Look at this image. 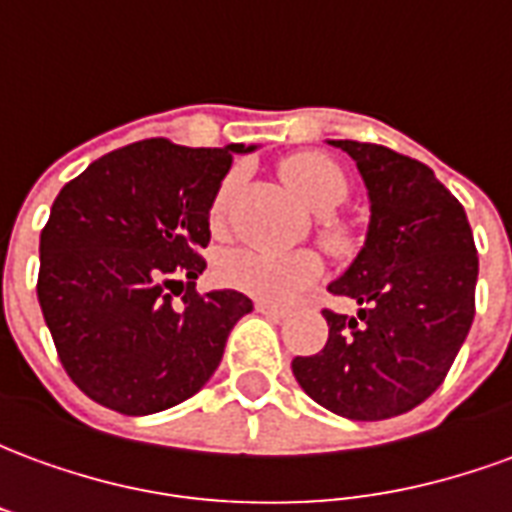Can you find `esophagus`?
Returning <instances> with one entry per match:
<instances>
[{"instance_id": "34e87169", "label": "esophagus", "mask_w": 512, "mask_h": 512, "mask_svg": "<svg viewBox=\"0 0 512 512\" xmlns=\"http://www.w3.org/2000/svg\"><path fill=\"white\" fill-rule=\"evenodd\" d=\"M255 310L260 312V315H268V318H274V321H285L290 312L285 310V307H277V304H268V301H257Z\"/></svg>"}]
</instances>
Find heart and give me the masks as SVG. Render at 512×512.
<instances>
[{"label": "heart", "mask_w": 512, "mask_h": 512, "mask_svg": "<svg viewBox=\"0 0 512 512\" xmlns=\"http://www.w3.org/2000/svg\"><path fill=\"white\" fill-rule=\"evenodd\" d=\"M282 175L312 211H334L348 194V175L340 161L326 153H296L282 164ZM241 186V172L235 169L222 180L211 202V230H224L235 194ZM323 241L332 249H343L345 233L337 224H323ZM321 257L315 252H263V249H233L216 263V279L227 288L246 293L268 304H290L321 279Z\"/></svg>", "instance_id": "heart-1"}]
</instances>
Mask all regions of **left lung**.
I'll use <instances>...</instances> for the list:
<instances>
[{
  "label": "left lung",
  "instance_id": "1",
  "mask_svg": "<svg viewBox=\"0 0 512 512\" xmlns=\"http://www.w3.org/2000/svg\"><path fill=\"white\" fill-rule=\"evenodd\" d=\"M356 161L370 200L365 246L329 290L354 318L323 310V351L290 367L307 395L348 419H389L428 400L474 321L477 249L463 205L422 161L329 139Z\"/></svg>",
  "mask_w": 512,
  "mask_h": 512
}]
</instances>
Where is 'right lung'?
<instances>
[{
  "label": "right lung",
  "mask_w": 512,
  "mask_h": 512,
  "mask_svg": "<svg viewBox=\"0 0 512 512\" xmlns=\"http://www.w3.org/2000/svg\"><path fill=\"white\" fill-rule=\"evenodd\" d=\"M249 150L142 139L62 186L40 233L38 301L65 373L90 400L145 417L197 395L219 367L252 301L238 290L202 296L194 279L213 197L233 153Z\"/></svg>",
  "instance_id": "right-lung-1"
}]
</instances>
